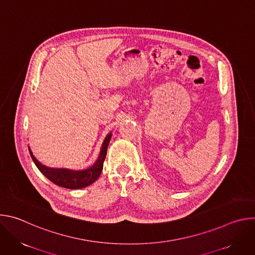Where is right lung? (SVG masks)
Here are the masks:
<instances>
[{
    "mask_svg": "<svg viewBox=\"0 0 255 255\" xmlns=\"http://www.w3.org/2000/svg\"><path fill=\"white\" fill-rule=\"evenodd\" d=\"M111 137H112L111 132L107 134V136L105 137L104 142L102 144L100 154L98 156V159L95 161V163L92 166H89L88 168L80 169V170L69 169V168H53V167L46 166L36 159L30 147H29V152L35 165L37 166L38 169L41 171V173L44 176H46L50 181H52L53 184L69 190H79L92 185L94 181H96L100 176L103 170V163L106 158L108 145L110 143Z\"/></svg>",
    "mask_w": 255,
    "mask_h": 255,
    "instance_id": "1",
    "label": "right lung"
}]
</instances>
